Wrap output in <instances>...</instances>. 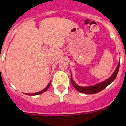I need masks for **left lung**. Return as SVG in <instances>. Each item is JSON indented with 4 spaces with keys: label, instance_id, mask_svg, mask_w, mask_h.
<instances>
[{
    "label": "left lung",
    "instance_id": "8db88e82",
    "mask_svg": "<svg viewBox=\"0 0 126 126\" xmlns=\"http://www.w3.org/2000/svg\"><path fill=\"white\" fill-rule=\"evenodd\" d=\"M119 64H120V61L118 63V64L116 67V69H115V72H113L112 75L109 77V79L106 80L104 81V82H101V83H97V84L94 85L93 86H89V87H80V86H79L75 83L73 81L72 79V76L71 77V82L72 83V85H73V87L77 90L79 92L83 93H87V94H95L97 93L100 92L101 91H102V90H104L105 88L107 87L109 85H110V83H112L114 81V80L116 78V76H117L118 71H119Z\"/></svg>",
    "mask_w": 126,
    "mask_h": 126
}]
</instances>
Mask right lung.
<instances>
[{
  "label": "right lung",
  "mask_w": 126,
  "mask_h": 126,
  "mask_svg": "<svg viewBox=\"0 0 126 126\" xmlns=\"http://www.w3.org/2000/svg\"><path fill=\"white\" fill-rule=\"evenodd\" d=\"M50 84H51V82H50V83H49V85H48L44 89H43V90H41V91H39V92H37V93H32V94H28V93H25L27 95H29V96H36V95H38V94H40L43 93L45 92L47 90L48 88H49V87L50 86Z\"/></svg>",
  "instance_id": "add662e5"
}]
</instances>
